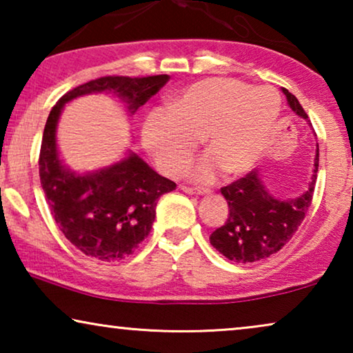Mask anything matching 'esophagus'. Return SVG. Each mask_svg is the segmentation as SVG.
Here are the masks:
<instances>
[{
	"label": "esophagus",
	"mask_w": 353,
	"mask_h": 353,
	"mask_svg": "<svg viewBox=\"0 0 353 353\" xmlns=\"http://www.w3.org/2000/svg\"><path fill=\"white\" fill-rule=\"evenodd\" d=\"M181 190L186 192V194H196V196H202V194H209L210 190H205V188H191V186H181Z\"/></svg>",
	"instance_id": "esophagus-1"
}]
</instances>
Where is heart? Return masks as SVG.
Listing matches in <instances>:
<instances>
[{
    "label": "heart",
    "mask_w": 353,
    "mask_h": 353,
    "mask_svg": "<svg viewBox=\"0 0 353 353\" xmlns=\"http://www.w3.org/2000/svg\"><path fill=\"white\" fill-rule=\"evenodd\" d=\"M279 115V96L270 86L249 88L231 79H205L183 88L170 108H154L143 120L146 151L168 175H180L204 139L209 152L191 167L199 183L221 172L239 176L263 156Z\"/></svg>",
    "instance_id": "b5f03b06"
}]
</instances>
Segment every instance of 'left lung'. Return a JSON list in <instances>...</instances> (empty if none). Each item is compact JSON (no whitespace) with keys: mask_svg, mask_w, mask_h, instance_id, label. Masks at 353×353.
<instances>
[{"mask_svg":"<svg viewBox=\"0 0 353 353\" xmlns=\"http://www.w3.org/2000/svg\"><path fill=\"white\" fill-rule=\"evenodd\" d=\"M289 108L299 117L308 115L296 96L283 88ZM318 172V148L313 175L308 188L294 199H278L267 190L260 170H252L241 180L221 188L228 202V219L210 234V244L236 263H250L276 254L289 243L312 205Z\"/></svg>","mask_w":353,"mask_h":353,"instance_id":"obj_1","label":"left lung"}]
</instances>
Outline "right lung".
<instances>
[{"instance_id":"obj_1","label":"right lung","mask_w":353,"mask_h":353,"mask_svg":"<svg viewBox=\"0 0 353 353\" xmlns=\"http://www.w3.org/2000/svg\"><path fill=\"white\" fill-rule=\"evenodd\" d=\"M168 79V75L101 77L70 90L51 109L38 162L41 188L62 233L88 257L117 262L133 254L152 228L159 197L176 185L159 175L133 151L99 170H70L61 161L56 139L62 109L80 96L104 93L122 99L127 112L133 115Z\"/></svg>"}]
</instances>
